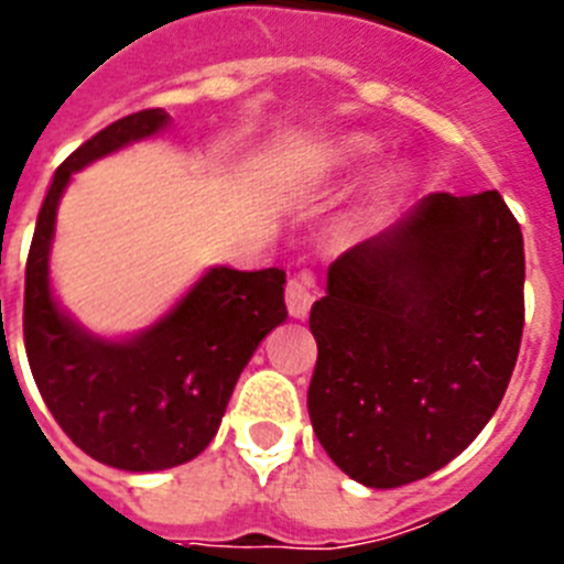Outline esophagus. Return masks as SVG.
Segmentation results:
<instances>
[{
  "label": "esophagus",
  "mask_w": 564,
  "mask_h": 564,
  "mask_svg": "<svg viewBox=\"0 0 564 564\" xmlns=\"http://www.w3.org/2000/svg\"><path fill=\"white\" fill-rule=\"evenodd\" d=\"M313 296H316V276L311 271H299L288 279L285 302L293 318H305L311 313Z\"/></svg>",
  "instance_id": "obj_1"
}]
</instances>
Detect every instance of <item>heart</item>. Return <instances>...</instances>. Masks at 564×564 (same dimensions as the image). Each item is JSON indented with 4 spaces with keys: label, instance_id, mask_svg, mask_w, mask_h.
<instances>
[{
    "label": "heart",
    "instance_id": "1",
    "mask_svg": "<svg viewBox=\"0 0 564 564\" xmlns=\"http://www.w3.org/2000/svg\"><path fill=\"white\" fill-rule=\"evenodd\" d=\"M372 149L370 141H364V138H350V141H344L341 147H338V158H341L344 163H352V161H361V158H367Z\"/></svg>",
    "mask_w": 564,
    "mask_h": 564
}]
</instances>
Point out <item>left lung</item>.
<instances>
[{
	"label": "left lung",
	"instance_id": "1",
	"mask_svg": "<svg viewBox=\"0 0 564 564\" xmlns=\"http://www.w3.org/2000/svg\"><path fill=\"white\" fill-rule=\"evenodd\" d=\"M522 285V231L500 192L430 194L333 262L311 307L307 412L344 475L406 486L480 435L514 372Z\"/></svg>",
	"mask_w": 564,
	"mask_h": 564
}]
</instances>
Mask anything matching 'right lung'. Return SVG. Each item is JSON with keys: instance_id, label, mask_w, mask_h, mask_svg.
<instances>
[{"instance_id": "obj_1", "label": "right lung", "mask_w": 564, "mask_h": 564, "mask_svg": "<svg viewBox=\"0 0 564 564\" xmlns=\"http://www.w3.org/2000/svg\"><path fill=\"white\" fill-rule=\"evenodd\" d=\"M166 118L163 109L132 112L69 154L42 203L24 268V350L47 410L78 449L127 471H161L200 455L257 344L288 316L282 268H212L132 341L93 338L58 313L47 251L69 174L149 138Z\"/></svg>"}]
</instances>
